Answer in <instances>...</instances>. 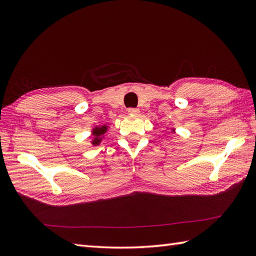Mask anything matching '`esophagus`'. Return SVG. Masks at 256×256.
Here are the masks:
<instances>
[{
    "mask_svg": "<svg viewBox=\"0 0 256 256\" xmlns=\"http://www.w3.org/2000/svg\"><path fill=\"white\" fill-rule=\"evenodd\" d=\"M128 113L130 114H133V116H138V114L140 113V110H138V108H128Z\"/></svg>",
    "mask_w": 256,
    "mask_h": 256,
    "instance_id": "34e87169",
    "label": "esophagus"
}]
</instances>
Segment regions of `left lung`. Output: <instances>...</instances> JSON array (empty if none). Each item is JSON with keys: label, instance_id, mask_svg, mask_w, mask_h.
Returning a JSON list of instances; mask_svg holds the SVG:
<instances>
[{"label": "left lung", "instance_id": "left-lung-1", "mask_svg": "<svg viewBox=\"0 0 256 256\" xmlns=\"http://www.w3.org/2000/svg\"><path fill=\"white\" fill-rule=\"evenodd\" d=\"M172 131H174V130H172Z\"/></svg>", "mask_w": 256, "mask_h": 256}]
</instances>
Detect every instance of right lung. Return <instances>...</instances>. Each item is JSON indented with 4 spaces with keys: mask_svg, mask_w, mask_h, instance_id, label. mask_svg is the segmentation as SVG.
<instances>
[{
    "mask_svg": "<svg viewBox=\"0 0 256 256\" xmlns=\"http://www.w3.org/2000/svg\"><path fill=\"white\" fill-rule=\"evenodd\" d=\"M108 131L106 125H102V126H96L92 130V135H94V140H92V145H99L102 140L103 134Z\"/></svg>",
    "mask_w": 256,
    "mask_h": 256,
    "instance_id": "add662e5",
    "label": "right lung"
}]
</instances>
